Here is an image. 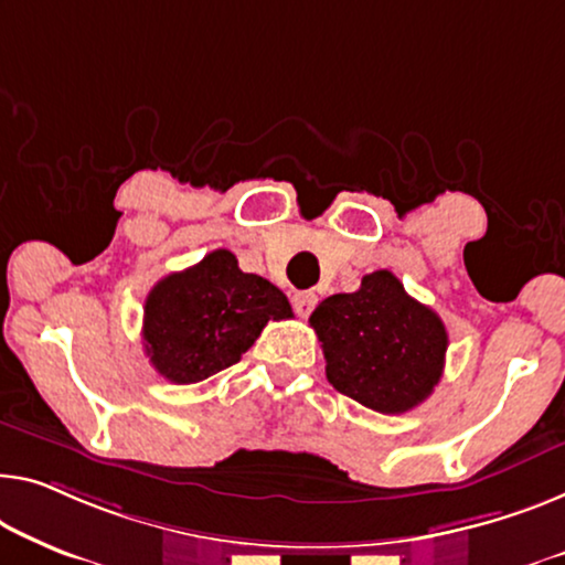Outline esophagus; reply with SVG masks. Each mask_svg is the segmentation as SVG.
<instances>
[{
	"label": "esophagus",
	"mask_w": 565,
	"mask_h": 565,
	"mask_svg": "<svg viewBox=\"0 0 565 565\" xmlns=\"http://www.w3.org/2000/svg\"><path fill=\"white\" fill-rule=\"evenodd\" d=\"M291 305L297 309L299 317H309L311 309L317 307V294L315 291H297L291 297Z\"/></svg>",
	"instance_id": "obj_1"
}]
</instances>
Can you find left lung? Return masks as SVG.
<instances>
[{
    "label": "left lung",
    "mask_w": 565,
    "mask_h": 565,
    "mask_svg": "<svg viewBox=\"0 0 565 565\" xmlns=\"http://www.w3.org/2000/svg\"><path fill=\"white\" fill-rule=\"evenodd\" d=\"M309 322L322 342L327 381L377 414H406L441 381L446 327L385 268L363 276L358 291L327 297Z\"/></svg>",
    "instance_id": "1"
}]
</instances>
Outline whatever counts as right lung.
Listing matches in <instances>:
<instances>
[{"instance_id":"obj_1","label":"right lung","mask_w":565,"mask_h":565,"mask_svg":"<svg viewBox=\"0 0 565 565\" xmlns=\"http://www.w3.org/2000/svg\"><path fill=\"white\" fill-rule=\"evenodd\" d=\"M291 305L264 276L243 274L231 250L164 276L145 305L149 363L177 385L200 383L235 365L268 319H289Z\"/></svg>"}]
</instances>
